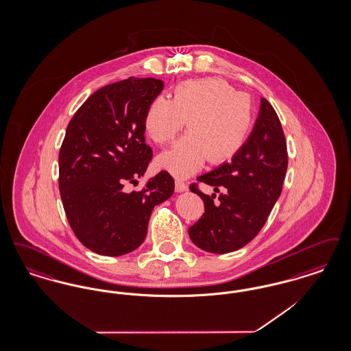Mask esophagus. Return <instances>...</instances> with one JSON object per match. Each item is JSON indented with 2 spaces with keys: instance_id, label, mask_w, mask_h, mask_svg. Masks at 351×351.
<instances>
[{
  "instance_id": "obj_1",
  "label": "esophagus",
  "mask_w": 351,
  "mask_h": 351,
  "mask_svg": "<svg viewBox=\"0 0 351 351\" xmlns=\"http://www.w3.org/2000/svg\"><path fill=\"white\" fill-rule=\"evenodd\" d=\"M175 191H176L178 193H182V192L188 191V186H186V184L182 182V180H176V182H175Z\"/></svg>"
}]
</instances>
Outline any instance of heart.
Wrapping results in <instances>:
<instances>
[{
	"label": "heart",
	"instance_id": "heart-1",
	"mask_svg": "<svg viewBox=\"0 0 351 351\" xmlns=\"http://www.w3.org/2000/svg\"><path fill=\"white\" fill-rule=\"evenodd\" d=\"M186 121L189 132L156 159L159 168L178 178L193 175L208 159L223 163L235 156L250 135L254 105L249 95L225 80H186L176 85L172 100L163 96L152 100L145 129L155 143L166 145Z\"/></svg>",
	"mask_w": 351,
	"mask_h": 351
}]
</instances>
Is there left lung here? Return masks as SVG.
Returning a JSON list of instances; mask_svg holds the SVG:
<instances>
[{"instance_id": "1", "label": "left lung", "mask_w": 351, "mask_h": 351, "mask_svg": "<svg viewBox=\"0 0 351 351\" xmlns=\"http://www.w3.org/2000/svg\"><path fill=\"white\" fill-rule=\"evenodd\" d=\"M288 166L287 143L282 123L266 99H261L259 114L246 143L232 158L217 168L197 178L209 184L215 192L222 189L218 201L200 196L205 213L189 228L192 242L201 250L226 254L242 249L261 232L282 193Z\"/></svg>"}]
</instances>
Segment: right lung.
Instances as JSON below:
<instances>
[{
	"mask_svg": "<svg viewBox=\"0 0 351 351\" xmlns=\"http://www.w3.org/2000/svg\"><path fill=\"white\" fill-rule=\"evenodd\" d=\"M165 84L129 77L89 96L68 123L59 152V191L68 222L86 249L119 256L146 238L151 212L168 200L175 183L167 171L139 192H125L149 167L145 116Z\"/></svg>",
	"mask_w": 351,
	"mask_h": 351,
	"instance_id": "right-lung-1",
	"label": "right lung"
}]
</instances>
